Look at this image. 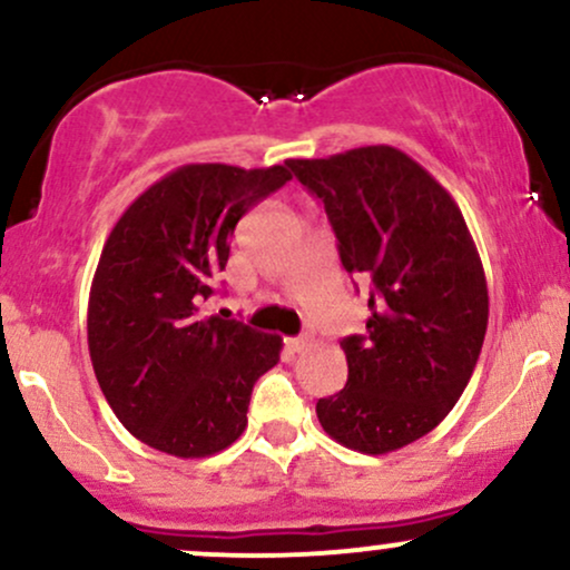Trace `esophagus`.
I'll return each instance as SVG.
<instances>
[{"label":"esophagus","instance_id":"obj_1","mask_svg":"<svg viewBox=\"0 0 570 570\" xmlns=\"http://www.w3.org/2000/svg\"><path fill=\"white\" fill-rule=\"evenodd\" d=\"M307 345H311V340L307 337H286V348L292 353H303L307 351Z\"/></svg>","mask_w":570,"mask_h":570}]
</instances>
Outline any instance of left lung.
I'll list each match as a JSON object with an SVG mask.
<instances>
[{"label": "left lung", "mask_w": 570, "mask_h": 570, "mask_svg": "<svg viewBox=\"0 0 570 570\" xmlns=\"http://www.w3.org/2000/svg\"><path fill=\"white\" fill-rule=\"evenodd\" d=\"M289 168L324 203L340 263L370 284L348 383L318 399L326 434L367 455L421 440L455 407L488 330L480 254L450 193L402 149L358 147Z\"/></svg>", "instance_id": "8db88e82"}]
</instances>
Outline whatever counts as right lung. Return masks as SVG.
I'll return each instance as SVG.
<instances>
[{
    "mask_svg": "<svg viewBox=\"0 0 570 570\" xmlns=\"http://www.w3.org/2000/svg\"><path fill=\"white\" fill-rule=\"evenodd\" d=\"M292 179L284 166H181L117 219L88 299V348L109 407L136 440L176 458H206L244 434L259 375L281 337L203 303L252 206Z\"/></svg>",
    "mask_w": 570,
    "mask_h": 570,
    "instance_id": "right-lung-1",
    "label": "right lung"
}]
</instances>
